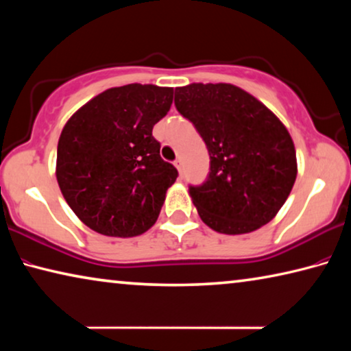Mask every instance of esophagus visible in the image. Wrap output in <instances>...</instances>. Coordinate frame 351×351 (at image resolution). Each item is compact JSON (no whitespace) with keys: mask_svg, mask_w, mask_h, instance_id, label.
<instances>
[{"mask_svg":"<svg viewBox=\"0 0 351 351\" xmlns=\"http://www.w3.org/2000/svg\"><path fill=\"white\" fill-rule=\"evenodd\" d=\"M175 167L178 169V171H180V175L182 176V171H184V164H182L181 159H176V161H175Z\"/></svg>","mask_w":351,"mask_h":351,"instance_id":"esophagus-1","label":"esophagus"}]
</instances>
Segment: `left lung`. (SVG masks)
Returning <instances> with one entry per match:
<instances>
[{
  "label": "left lung",
  "mask_w": 351,
  "mask_h": 351,
  "mask_svg": "<svg viewBox=\"0 0 351 351\" xmlns=\"http://www.w3.org/2000/svg\"><path fill=\"white\" fill-rule=\"evenodd\" d=\"M175 105L206 142L210 171L189 193L201 219L226 235L268 224L297 176L294 142L274 112L230 83H190Z\"/></svg>",
  "instance_id": "8db88e82"
}]
</instances>
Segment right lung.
Here are the masks:
<instances>
[{
  "label": "right lung",
  "instance_id": "add662e5",
  "mask_svg": "<svg viewBox=\"0 0 351 351\" xmlns=\"http://www.w3.org/2000/svg\"><path fill=\"white\" fill-rule=\"evenodd\" d=\"M173 88L130 83L93 97L69 117L57 145L56 176L82 223L106 237H136L156 223L178 170L152 136Z\"/></svg>",
  "mask_w": 351,
  "mask_h": 351
}]
</instances>
